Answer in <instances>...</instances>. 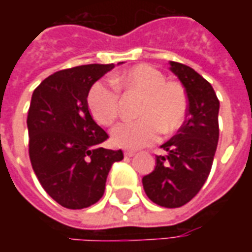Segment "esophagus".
Wrapping results in <instances>:
<instances>
[{"label":"esophagus","instance_id":"34e87169","mask_svg":"<svg viewBox=\"0 0 252 252\" xmlns=\"http://www.w3.org/2000/svg\"><path fill=\"white\" fill-rule=\"evenodd\" d=\"M135 153H136V151H133V150H126V151H124V155H126V157H133Z\"/></svg>","mask_w":252,"mask_h":252}]
</instances>
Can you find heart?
I'll return each instance as SVG.
<instances>
[{"mask_svg": "<svg viewBox=\"0 0 252 252\" xmlns=\"http://www.w3.org/2000/svg\"><path fill=\"white\" fill-rule=\"evenodd\" d=\"M142 95L136 120H126L113 128L112 142L117 147L140 148L157 142L163 132L173 135L184 126L189 98L177 81H166L163 72L150 64H137L113 78L101 79L89 90L88 104L94 119L102 126H112L120 115L121 94Z\"/></svg>", "mask_w": 252, "mask_h": 252, "instance_id": "obj_1", "label": "heart"}]
</instances>
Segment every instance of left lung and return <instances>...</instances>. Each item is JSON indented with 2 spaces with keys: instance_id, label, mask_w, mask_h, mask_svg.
<instances>
[{
  "instance_id": "8db88e82",
  "label": "left lung",
  "mask_w": 252,
  "mask_h": 252,
  "mask_svg": "<svg viewBox=\"0 0 252 252\" xmlns=\"http://www.w3.org/2000/svg\"><path fill=\"white\" fill-rule=\"evenodd\" d=\"M189 98L184 126L160 146L153 173L143 177L148 198L164 208H180L194 198L211 173L219 142L220 102L212 85L191 67L170 62Z\"/></svg>"
}]
</instances>
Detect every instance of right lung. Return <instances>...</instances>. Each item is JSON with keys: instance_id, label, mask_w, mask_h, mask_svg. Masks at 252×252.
Instances as JSON below:
<instances>
[{"instance_id": "obj_1", "label": "right lung", "mask_w": 252, "mask_h": 252, "mask_svg": "<svg viewBox=\"0 0 252 252\" xmlns=\"http://www.w3.org/2000/svg\"><path fill=\"white\" fill-rule=\"evenodd\" d=\"M113 67L94 63L61 70L32 94L27 117L31 164L47 194L68 209L95 204L112 164L124 158L121 150L101 147L109 136L88 105L93 83Z\"/></svg>"}]
</instances>
